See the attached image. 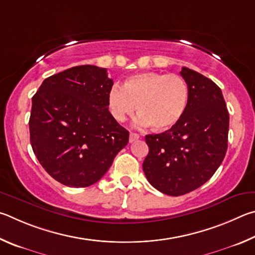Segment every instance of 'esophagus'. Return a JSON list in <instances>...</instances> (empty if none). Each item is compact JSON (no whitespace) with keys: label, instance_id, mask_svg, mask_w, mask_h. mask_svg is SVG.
Listing matches in <instances>:
<instances>
[{"label":"esophagus","instance_id":"1","mask_svg":"<svg viewBox=\"0 0 255 255\" xmlns=\"http://www.w3.org/2000/svg\"><path fill=\"white\" fill-rule=\"evenodd\" d=\"M140 139V135L137 134V133H134V132H131L130 133V142H134V141H136V140H139Z\"/></svg>","mask_w":255,"mask_h":255}]
</instances>
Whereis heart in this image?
I'll return each mask as SVG.
<instances>
[{
  "label": "heart",
  "mask_w": 255,
  "mask_h": 255,
  "mask_svg": "<svg viewBox=\"0 0 255 255\" xmlns=\"http://www.w3.org/2000/svg\"><path fill=\"white\" fill-rule=\"evenodd\" d=\"M189 101V87L180 75L144 71L114 85L107 94L113 118L123 122L137 110L139 123L154 131H168L180 122Z\"/></svg>",
  "instance_id": "b5f03b06"
}]
</instances>
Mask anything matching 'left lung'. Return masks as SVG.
I'll use <instances>...</instances> for the list:
<instances>
[{
	"mask_svg": "<svg viewBox=\"0 0 255 255\" xmlns=\"http://www.w3.org/2000/svg\"><path fill=\"white\" fill-rule=\"evenodd\" d=\"M180 75L189 87L184 118L170 130L145 135V177L169 196L188 194L203 186L221 166L229 137L230 115L221 88L187 67Z\"/></svg>",
	"mask_w": 255,
	"mask_h": 255,
	"instance_id": "8db88e82",
	"label": "left lung"
}]
</instances>
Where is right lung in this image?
<instances>
[{
  "label": "right lung",
  "instance_id": "1",
  "mask_svg": "<svg viewBox=\"0 0 255 255\" xmlns=\"http://www.w3.org/2000/svg\"><path fill=\"white\" fill-rule=\"evenodd\" d=\"M112 86L106 68L84 65L46 78L33 95L31 146L60 184L75 188L95 184L128 144V131L109 111Z\"/></svg>",
  "mask_w": 255,
  "mask_h": 255
}]
</instances>
